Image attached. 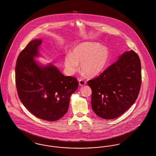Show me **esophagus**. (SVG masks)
Here are the masks:
<instances>
[{"instance_id": "1", "label": "esophagus", "mask_w": 156, "mask_h": 156, "mask_svg": "<svg viewBox=\"0 0 156 156\" xmlns=\"http://www.w3.org/2000/svg\"><path fill=\"white\" fill-rule=\"evenodd\" d=\"M85 83H86V82L84 80H79V85H80V86H83L84 85H85Z\"/></svg>"}]
</instances>
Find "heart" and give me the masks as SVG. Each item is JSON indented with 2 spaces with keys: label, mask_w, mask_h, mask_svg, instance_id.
<instances>
[{
  "label": "heart",
  "mask_w": 156,
  "mask_h": 156,
  "mask_svg": "<svg viewBox=\"0 0 156 156\" xmlns=\"http://www.w3.org/2000/svg\"><path fill=\"white\" fill-rule=\"evenodd\" d=\"M110 57L109 49L98 43L83 42L75 45L71 54L64 57L67 74H74L81 63V69L89 76H95L104 71Z\"/></svg>",
  "instance_id": "heart-1"
}]
</instances>
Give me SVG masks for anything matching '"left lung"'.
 I'll return each mask as SVG.
<instances>
[{"mask_svg": "<svg viewBox=\"0 0 156 156\" xmlns=\"http://www.w3.org/2000/svg\"><path fill=\"white\" fill-rule=\"evenodd\" d=\"M141 71L138 55L127 51L101 74L88 81L95 114L103 119H115L129 109L140 92Z\"/></svg>", "mask_w": 156, "mask_h": 156, "instance_id": "1", "label": "left lung"}]
</instances>
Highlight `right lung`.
<instances>
[{"mask_svg": "<svg viewBox=\"0 0 156 156\" xmlns=\"http://www.w3.org/2000/svg\"><path fill=\"white\" fill-rule=\"evenodd\" d=\"M41 39L31 41L16 61L15 81L17 94L23 105L39 119L55 121L67 113L71 95L78 87L77 79L64 76L48 64H39Z\"/></svg>", "mask_w": 156, "mask_h": 156, "instance_id": "1", "label": "right lung"}]
</instances>
